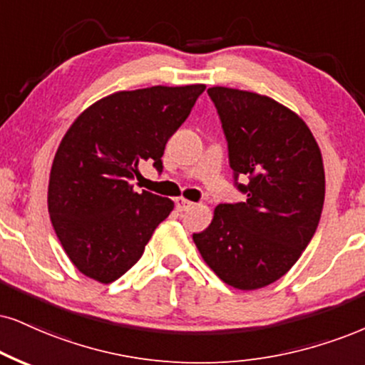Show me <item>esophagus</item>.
Here are the masks:
<instances>
[{
	"label": "esophagus",
	"instance_id": "obj_1",
	"mask_svg": "<svg viewBox=\"0 0 365 365\" xmlns=\"http://www.w3.org/2000/svg\"><path fill=\"white\" fill-rule=\"evenodd\" d=\"M192 206H195V203L186 200V197H175V208H178V211H187Z\"/></svg>",
	"mask_w": 365,
	"mask_h": 365
}]
</instances>
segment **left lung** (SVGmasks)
Wrapping results in <instances>:
<instances>
[{
  "mask_svg": "<svg viewBox=\"0 0 365 365\" xmlns=\"http://www.w3.org/2000/svg\"><path fill=\"white\" fill-rule=\"evenodd\" d=\"M208 94L247 200L218 205L192 240L223 282L259 289L284 276L317 232L325 201L322 152L308 125L272 98L223 86Z\"/></svg>",
  "mask_w": 365,
  "mask_h": 365,
  "instance_id": "left-lung-1",
  "label": "left lung"
}]
</instances>
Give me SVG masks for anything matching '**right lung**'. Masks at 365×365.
<instances>
[{"mask_svg": "<svg viewBox=\"0 0 365 365\" xmlns=\"http://www.w3.org/2000/svg\"><path fill=\"white\" fill-rule=\"evenodd\" d=\"M205 84L152 86L101 98L67 130L48 179V215L79 272L110 284L142 257L169 197L135 192L138 164L162 173L165 143L184 123Z\"/></svg>", "mask_w": 365, "mask_h": 365, "instance_id": "right-lung-1", "label": "right lung"}]
</instances>
